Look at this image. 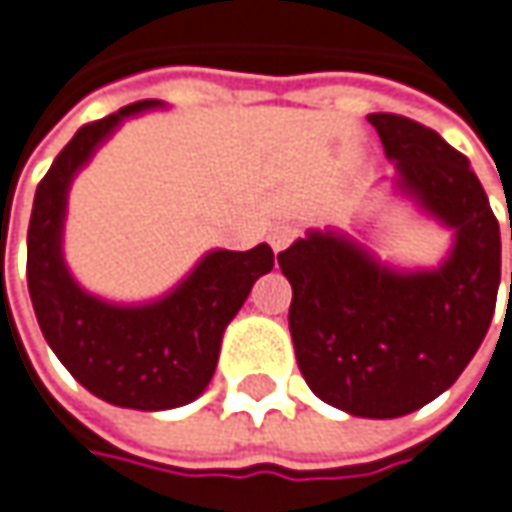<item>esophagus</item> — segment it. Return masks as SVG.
<instances>
[{
    "label": "esophagus",
    "mask_w": 512,
    "mask_h": 512,
    "mask_svg": "<svg viewBox=\"0 0 512 512\" xmlns=\"http://www.w3.org/2000/svg\"><path fill=\"white\" fill-rule=\"evenodd\" d=\"M296 236H299V230H296L294 224H276V227L270 230V247L279 253V250H285L288 244L294 242Z\"/></svg>",
    "instance_id": "34e87169"
}]
</instances>
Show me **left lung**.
<instances>
[{
	"instance_id": "obj_1",
	"label": "left lung",
	"mask_w": 512,
	"mask_h": 512,
	"mask_svg": "<svg viewBox=\"0 0 512 512\" xmlns=\"http://www.w3.org/2000/svg\"><path fill=\"white\" fill-rule=\"evenodd\" d=\"M369 123L403 190L455 227L447 265L392 273L340 236L311 233L279 253V268L294 288L288 325L314 395L360 418H400L447 392L478 351L496 314L501 236L470 161L435 129L392 112Z\"/></svg>"
}]
</instances>
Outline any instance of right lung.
Listing matches in <instances>:
<instances>
[{"mask_svg":"<svg viewBox=\"0 0 512 512\" xmlns=\"http://www.w3.org/2000/svg\"><path fill=\"white\" fill-rule=\"evenodd\" d=\"M155 106L138 100L77 129L39 181L28 224V291L54 354L91 395L126 409H172L201 395L218 363L221 334L253 282L273 268V250H216L167 299L117 308L83 294L60 253L65 190L117 120Z\"/></svg>","mask_w":512,"mask_h":512,"instance_id":"1","label":"right lung"}]
</instances>
